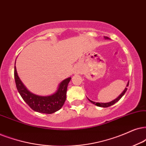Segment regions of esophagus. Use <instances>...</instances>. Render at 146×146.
<instances>
[{"instance_id":"1","label":"esophagus","mask_w":146,"mask_h":146,"mask_svg":"<svg viewBox=\"0 0 146 146\" xmlns=\"http://www.w3.org/2000/svg\"><path fill=\"white\" fill-rule=\"evenodd\" d=\"M73 73H74L75 74H78V73H80V71H79V69H77V68H75L74 69V71H73Z\"/></svg>"}]
</instances>
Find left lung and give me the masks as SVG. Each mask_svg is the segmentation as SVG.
I'll return each mask as SVG.
<instances>
[{"instance_id": "obj_1", "label": "left lung", "mask_w": 146, "mask_h": 146, "mask_svg": "<svg viewBox=\"0 0 146 146\" xmlns=\"http://www.w3.org/2000/svg\"><path fill=\"white\" fill-rule=\"evenodd\" d=\"M104 38L105 39H108V37H104ZM129 82H128V84H127V86L126 87H128L129 86ZM127 90V88H125V89L123 90V92H122V93L121 94H120L119 96H118L117 98H116L115 100H112V101H111V102H107V103H100V102H93V101H92V100H89V101L90 102H91L92 104H95V105H96V106H100V107H104V108H106V107H108V106H112V105H113V104H115L116 102H117L121 98H122L123 96V95L125 94V92H126V91Z\"/></svg>"}]
</instances>
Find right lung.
I'll return each mask as SVG.
<instances>
[{
    "instance_id": "right-lung-1",
    "label": "right lung",
    "mask_w": 146,
    "mask_h": 146,
    "mask_svg": "<svg viewBox=\"0 0 146 146\" xmlns=\"http://www.w3.org/2000/svg\"><path fill=\"white\" fill-rule=\"evenodd\" d=\"M14 76L17 89L19 94L23 100L34 111L41 113L52 114L60 110L63 106L66 100L67 86L71 77L64 79L60 82L58 90L52 95L41 96L34 94L27 90L18 76L16 67H15Z\"/></svg>"
}]
</instances>
